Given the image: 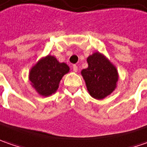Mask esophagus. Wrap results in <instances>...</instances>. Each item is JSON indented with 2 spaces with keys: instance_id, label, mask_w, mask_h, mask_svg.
I'll use <instances>...</instances> for the list:
<instances>
[{
  "instance_id": "1",
  "label": "esophagus",
  "mask_w": 147,
  "mask_h": 147,
  "mask_svg": "<svg viewBox=\"0 0 147 147\" xmlns=\"http://www.w3.org/2000/svg\"><path fill=\"white\" fill-rule=\"evenodd\" d=\"M73 70H74V72H78V66H77L76 65H73Z\"/></svg>"
}]
</instances>
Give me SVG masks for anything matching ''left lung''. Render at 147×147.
I'll return each mask as SVG.
<instances>
[{"mask_svg": "<svg viewBox=\"0 0 147 147\" xmlns=\"http://www.w3.org/2000/svg\"><path fill=\"white\" fill-rule=\"evenodd\" d=\"M88 67L81 71L90 96L102 100L117 88L119 74L116 67L103 54L98 51L87 59Z\"/></svg>", "mask_w": 147, "mask_h": 147, "instance_id": "8db88e82", "label": "left lung"}]
</instances>
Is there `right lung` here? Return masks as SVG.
I'll use <instances>...</instances> for the list:
<instances>
[{
  "instance_id": "add662e5",
  "label": "right lung",
  "mask_w": 147,
  "mask_h": 147,
  "mask_svg": "<svg viewBox=\"0 0 147 147\" xmlns=\"http://www.w3.org/2000/svg\"><path fill=\"white\" fill-rule=\"evenodd\" d=\"M69 69L65 63H60L55 56L48 55L32 67L28 79L37 93L47 97L56 92L60 80Z\"/></svg>"
}]
</instances>
